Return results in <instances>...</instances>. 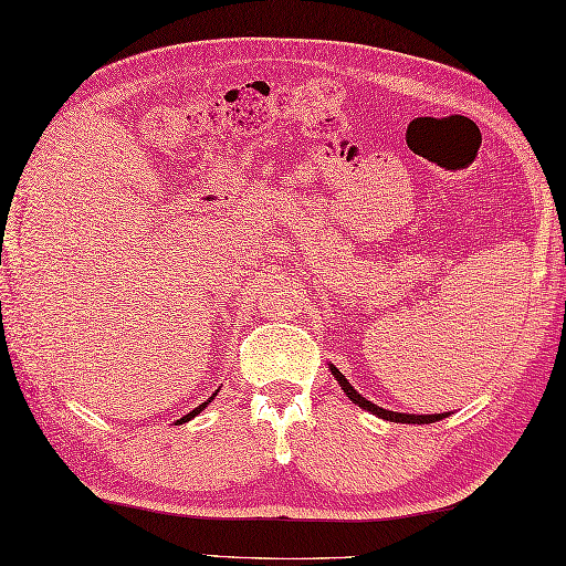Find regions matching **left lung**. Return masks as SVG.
Segmentation results:
<instances>
[{"instance_id":"8db88e82","label":"left lung","mask_w":566,"mask_h":566,"mask_svg":"<svg viewBox=\"0 0 566 566\" xmlns=\"http://www.w3.org/2000/svg\"><path fill=\"white\" fill-rule=\"evenodd\" d=\"M328 368H331V373H334V378L338 380L340 390L350 397L353 405L368 409V412L378 415L380 419H387V422H400V424H431V422H439V419L449 417V412H444V415H407V412H390V409H382V407H378V405H373L370 400H365V397L356 390V387H353V385L346 380V375H343V373L336 368V365H328Z\"/></svg>"}]
</instances>
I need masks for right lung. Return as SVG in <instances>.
Segmentation results:
<instances>
[{
	"label": "right lung",
	"instance_id": "1",
	"mask_svg": "<svg viewBox=\"0 0 566 566\" xmlns=\"http://www.w3.org/2000/svg\"><path fill=\"white\" fill-rule=\"evenodd\" d=\"M216 395H218V392H213V397H216ZM213 397H208V400H206L203 405H198V407L193 409V412H188L186 417H181V419H179V422H176V424H184V422H188V419H193L196 415H201V412H203V407H208V402H210V400H213Z\"/></svg>",
	"mask_w": 566,
	"mask_h": 566
}]
</instances>
